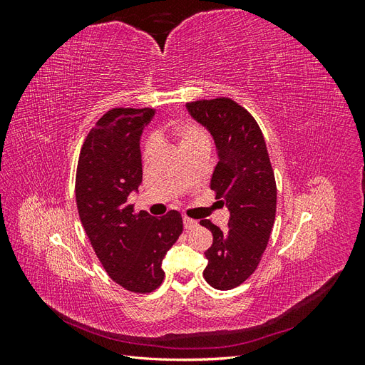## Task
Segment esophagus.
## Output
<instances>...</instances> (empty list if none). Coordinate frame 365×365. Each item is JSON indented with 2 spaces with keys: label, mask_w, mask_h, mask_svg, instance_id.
Masks as SVG:
<instances>
[{
  "label": "esophagus",
  "mask_w": 365,
  "mask_h": 365,
  "mask_svg": "<svg viewBox=\"0 0 365 365\" xmlns=\"http://www.w3.org/2000/svg\"><path fill=\"white\" fill-rule=\"evenodd\" d=\"M182 224H184V228L185 230H192V228H195L196 225H197V222L196 220H193V219H190V217H182Z\"/></svg>",
  "instance_id": "obj_1"
}]
</instances>
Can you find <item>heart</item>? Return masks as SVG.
<instances>
[{"label": "heart", "instance_id": "b5f03b06", "mask_svg": "<svg viewBox=\"0 0 365 365\" xmlns=\"http://www.w3.org/2000/svg\"><path fill=\"white\" fill-rule=\"evenodd\" d=\"M161 135L172 138L176 145H178L182 153L200 146H208V135L205 134V130L190 120L170 121V123H168L161 129ZM155 149H157L155 143L149 141L145 146V150H143L145 161H148L153 155Z\"/></svg>", "mask_w": 365, "mask_h": 365}]
</instances>
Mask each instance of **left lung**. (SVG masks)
Segmentation results:
<instances>
[{
	"mask_svg": "<svg viewBox=\"0 0 365 365\" xmlns=\"http://www.w3.org/2000/svg\"><path fill=\"white\" fill-rule=\"evenodd\" d=\"M185 108L216 146L217 164L210 187L227 205L230 220L228 231L201 220L213 235V245L205 251L204 279L215 289L228 291L257 268L274 225L277 187L263 134L247 109L225 97Z\"/></svg>",
	"mask_w": 365,
	"mask_h": 365,
	"instance_id": "left-lung-1",
	"label": "left lung"
}]
</instances>
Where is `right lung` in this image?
Instances as JSON below:
<instances>
[{
  "instance_id": "1",
  "label": "right lung",
  "mask_w": 365,
  "mask_h": 365,
  "mask_svg": "<svg viewBox=\"0 0 365 365\" xmlns=\"http://www.w3.org/2000/svg\"><path fill=\"white\" fill-rule=\"evenodd\" d=\"M155 109L117 108L88 134L76 175V202L85 233L115 283L146 294L164 279L163 259L182 233V217L170 210L153 217L128 204L143 180L140 141Z\"/></svg>"
}]
</instances>
